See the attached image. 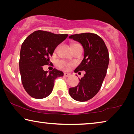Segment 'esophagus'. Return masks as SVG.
<instances>
[{
  "instance_id": "1",
  "label": "esophagus",
  "mask_w": 134,
  "mask_h": 134,
  "mask_svg": "<svg viewBox=\"0 0 134 134\" xmlns=\"http://www.w3.org/2000/svg\"><path fill=\"white\" fill-rule=\"evenodd\" d=\"M64 75L65 77H69V76H70V74L68 73V72H64Z\"/></svg>"
}]
</instances>
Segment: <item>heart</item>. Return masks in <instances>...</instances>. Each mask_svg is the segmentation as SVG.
I'll return each mask as SVG.
<instances>
[{
  "instance_id": "b5f03b06",
  "label": "heart",
  "mask_w": 134,
  "mask_h": 134,
  "mask_svg": "<svg viewBox=\"0 0 134 134\" xmlns=\"http://www.w3.org/2000/svg\"><path fill=\"white\" fill-rule=\"evenodd\" d=\"M77 44H72V47H73V46H74L75 45H77ZM57 48H56V50H57ZM57 65H58V67H59L60 69L66 70H68L69 69L70 66L72 65V64H71V63H68L67 62H64V61H60V62H58Z\"/></svg>"
}]
</instances>
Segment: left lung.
Wrapping results in <instances>:
<instances>
[{"instance_id":"1","label":"left lung","mask_w":134,"mask_h":134,"mask_svg":"<svg viewBox=\"0 0 134 134\" xmlns=\"http://www.w3.org/2000/svg\"><path fill=\"white\" fill-rule=\"evenodd\" d=\"M84 48V58L75 72L84 71L76 87L69 88V94L75 100L84 102L96 96L100 90L109 64V54L104 40L96 34L84 33L70 36Z\"/></svg>"}]
</instances>
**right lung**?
I'll return each instance as SVG.
<instances>
[{
  "label": "right lung",
  "mask_w": 134,
  "mask_h": 134,
  "mask_svg": "<svg viewBox=\"0 0 134 134\" xmlns=\"http://www.w3.org/2000/svg\"><path fill=\"white\" fill-rule=\"evenodd\" d=\"M67 34L48 31H34L21 46L19 70L23 86L27 94L36 99H42L52 93L54 80L64 73L55 69L48 73L43 66L50 63L57 46L67 37Z\"/></svg>",
  "instance_id": "right-lung-1"
}]
</instances>
